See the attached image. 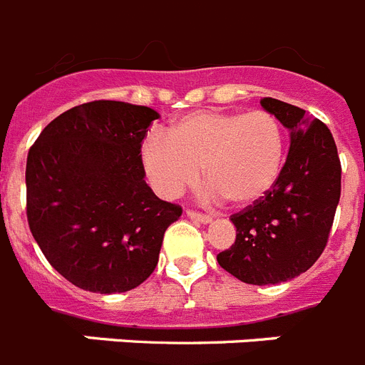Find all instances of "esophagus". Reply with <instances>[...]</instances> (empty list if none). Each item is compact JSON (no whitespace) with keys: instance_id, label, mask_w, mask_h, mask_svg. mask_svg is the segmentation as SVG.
Returning a JSON list of instances; mask_svg holds the SVG:
<instances>
[{"instance_id":"esophagus-1","label":"esophagus","mask_w":365,"mask_h":365,"mask_svg":"<svg viewBox=\"0 0 365 365\" xmlns=\"http://www.w3.org/2000/svg\"><path fill=\"white\" fill-rule=\"evenodd\" d=\"M187 217L192 218V220H196V222H202V224H209V222L213 220V218H211V215L198 213V211H192V209H189V211H187Z\"/></svg>"}]
</instances>
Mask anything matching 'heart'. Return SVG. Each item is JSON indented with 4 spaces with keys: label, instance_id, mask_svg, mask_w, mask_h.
Returning <instances> with one entry per match:
<instances>
[{
    "label": "heart",
    "instance_id": "b5f03b06",
    "mask_svg": "<svg viewBox=\"0 0 365 365\" xmlns=\"http://www.w3.org/2000/svg\"><path fill=\"white\" fill-rule=\"evenodd\" d=\"M141 163L163 198H176L195 185L204 167L209 198L248 207L262 200L281 176L284 132L266 110H202L180 117L167 134L148 135Z\"/></svg>",
    "mask_w": 365,
    "mask_h": 365
}]
</instances>
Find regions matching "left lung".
Instances as JSON below:
<instances>
[{
	"mask_svg": "<svg viewBox=\"0 0 365 365\" xmlns=\"http://www.w3.org/2000/svg\"><path fill=\"white\" fill-rule=\"evenodd\" d=\"M261 104L290 130V150L274 189L231 215L237 239L217 261L242 283L262 287L284 283L318 261L340 202L341 165L327 125L272 97Z\"/></svg>",
	"mask_w": 365,
	"mask_h": 365,
	"instance_id": "8db88e82",
	"label": "left lung"
}]
</instances>
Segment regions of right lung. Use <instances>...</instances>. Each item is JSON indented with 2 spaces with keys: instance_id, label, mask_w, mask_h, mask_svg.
I'll use <instances>...</instances> for the list:
<instances>
[{
  "instance_id": "obj_1",
  "label": "right lung",
  "mask_w": 365,
  "mask_h": 365,
  "mask_svg": "<svg viewBox=\"0 0 365 365\" xmlns=\"http://www.w3.org/2000/svg\"><path fill=\"white\" fill-rule=\"evenodd\" d=\"M158 117L147 106L91 101L60 113L29 148L31 233L49 264L82 290L139 287L182 215L145 182L141 141Z\"/></svg>"
}]
</instances>
